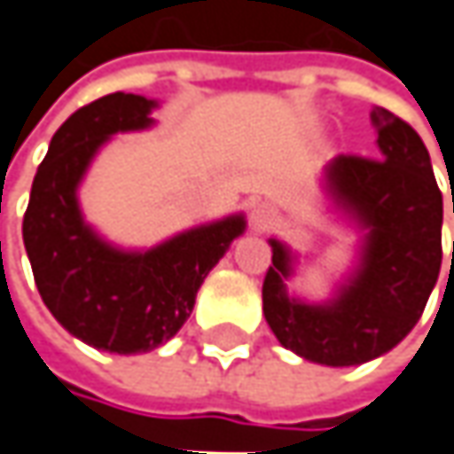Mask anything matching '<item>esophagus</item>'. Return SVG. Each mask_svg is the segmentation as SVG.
I'll return each instance as SVG.
<instances>
[{"label":"esophagus","mask_w":454,"mask_h":454,"mask_svg":"<svg viewBox=\"0 0 454 454\" xmlns=\"http://www.w3.org/2000/svg\"><path fill=\"white\" fill-rule=\"evenodd\" d=\"M249 223H252V228H254L257 233L270 231V228L275 226V210H272V205H270V202H257V205L252 207V213H249Z\"/></svg>","instance_id":"34e87169"}]
</instances>
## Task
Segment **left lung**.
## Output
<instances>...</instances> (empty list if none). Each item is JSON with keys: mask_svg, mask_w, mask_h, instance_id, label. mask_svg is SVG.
Masks as SVG:
<instances>
[{"mask_svg": "<svg viewBox=\"0 0 454 454\" xmlns=\"http://www.w3.org/2000/svg\"><path fill=\"white\" fill-rule=\"evenodd\" d=\"M372 124L377 158L335 155L322 171L325 197L358 233L356 262L333 296L307 301L288 294L299 257L268 239L262 311L270 330L283 348L322 366H358L395 348L421 319L442 268V192L429 150L387 108L377 106Z\"/></svg>", "mask_w": 454, "mask_h": 454, "instance_id": "left-lung-1", "label": "left lung"}]
</instances>
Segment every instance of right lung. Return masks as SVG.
Listing matches in <instances>:
<instances>
[{"instance_id": "add662e5", "label": "right lung", "mask_w": 454, "mask_h": 454, "mask_svg": "<svg viewBox=\"0 0 454 454\" xmlns=\"http://www.w3.org/2000/svg\"><path fill=\"white\" fill-rule=\"evenodd\" d=\"M155 98L111 93L77 108L35 171L22 241L43 304L69 335L108 353H147L189 319L207 272L247 231L241 213L186 228L150 247L124 249L82 215L77 189L114 135L155 124Z\"/></svg>"}]
</instances>
